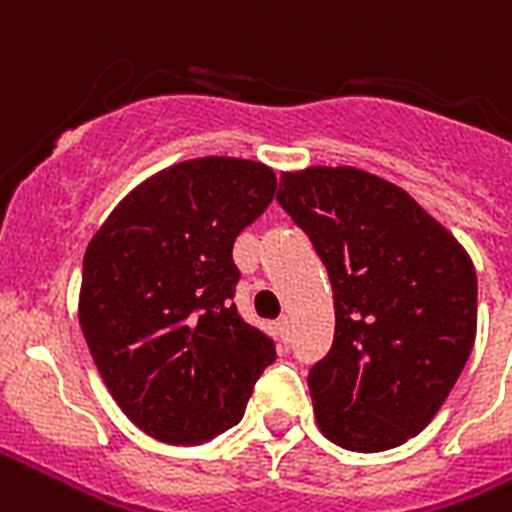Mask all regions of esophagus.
<instances>
[{"label": "esophagus", "mask_w": 512, "mask_h": 512, "mask_svg": "<svg viewBox=\"0 0 512 512\" xmlns=\"http://www.w3.org/2000/svg\"><path fill=\"white\" fill-rule=\"evenodd\" d=\"M276 327H279V335H282L284 343L292 341V325H290V317H282L279 322H276Z\"/></svg>", "instance_id": "34e87169"}]
</instances>
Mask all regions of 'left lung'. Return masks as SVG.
<instances>
[{
    "label": "left lung",
    "mask_w": 512,
    "mask_h": 512,
    "mask_svg": "<svg viewBox=\"0 0 512 512\" xmlns=\"http://www.w3.org/2000/svg\"><path fill=\"white\" fill-rule=\"evenodd\" d=\"M276 201L333 284V346L308 370L319 429L362 454L403 446L473 351V260L405 190L360 169L284 174Z\"/></svg>",
    "instance_id": "1"
}]
</instances>
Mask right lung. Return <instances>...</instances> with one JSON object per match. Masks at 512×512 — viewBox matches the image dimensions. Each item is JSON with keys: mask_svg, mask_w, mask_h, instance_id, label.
I'll list each match as a JSON object with an SVG mask.
<instances>
[{"mask_svg": "<svg viewBox=\"0 0 512 512\" xmlns=\"http://www.w3.org/2000/svg\"><path fill=\"white\" fill-rule=\"evenodd\" d=\"M263 163L198 158L123 198L88 244L80 325L136 427L198 446L236 427L276 343L233 303V241L268 209Z\"/></svg>", "mask_w": 512, "mask_h": 512, "instance_id": "add662e5", "label": "right lung"}]
</instances>
